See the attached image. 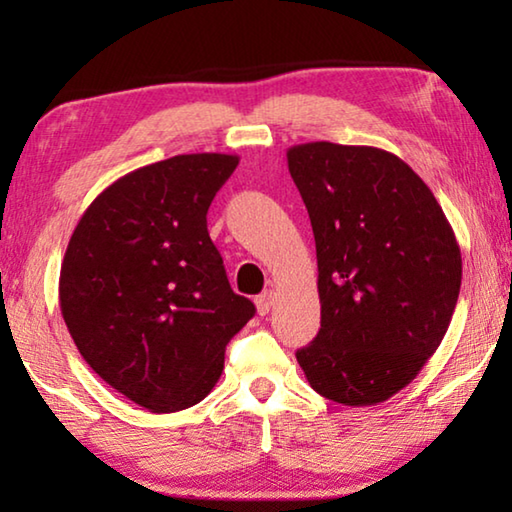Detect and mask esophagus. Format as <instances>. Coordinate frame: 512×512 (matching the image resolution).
Returning <instances> with one entry per match:
<instances>
[{
    "label": "esophagus",
    "instance_id": "esophagus-1",
    "mask_svg": "<svg viewBox=\"0 0 512 512\" xmlns=\"http://www.w3.org/2000/svg\"><path fill=\"white\" fill-rule=\"evenodd\" d=\"M273 300H275V293L273 291H264L262 296H257V300H255V305H257V311H259V316H266L268 311H271V305H273Z\"/></svg>",
    "mask_w": 512,
    "mask_h": 512
}]
</instances>
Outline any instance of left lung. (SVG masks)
<instances>
[{"mask_svg":"<svg viewBox=\"0 0 512 512\" xmlns=\"http://www.w3.org/2000/svg\"><path fill=\"white\" fill-rule=\"evenodd\" d=\"M316 239L320 329L296 352L309 386L345 406L386 402L438 350L461 291V248L409 164L375 146L287 151Z\"/></svg>","mask_w":512,"mask_h":512,"instance_id":"obj_1","label":"left lung"}]
</instances>
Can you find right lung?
Instances as JSON below:
<instances>
[{"label":"right lung","mask_w":512,"mask_h":512,"mask_svg":"<svg viewBox=\"0 0 512 512\" xmlns=\"http://www.w3.org/2000/svg\"><path fill=\"white\" fill-rule=\"evenodd\" d=\"M237 164L189 153L126 173L67 244L58 298L69 334L106 384L151 413L207 397L225 345L255 316L207 232L212 198Z\"/></svg>","instance_id":"right-lung-1"}]
</instances>
